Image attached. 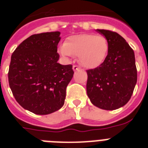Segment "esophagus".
I'll return each mask as SVG.
<instances>
[{"label": "esophagus", "mask_w": 148, "mask_h": 148, "mask_svg": "<svg viewBox=\"0 0 148 148\" xmlns=\"http://www.w3.org/2000/svg\"><path fill=\"white\" fill-rule=\"evenodd\" d=\"M80 69V67L78 66H77V65H73V70H74V71H78Z\"/></svg>", "instance_id": "obj_1"}]
</instances>
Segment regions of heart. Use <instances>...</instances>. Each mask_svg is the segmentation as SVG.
<instances>
[{
	"instance_id": "b5f03b06",
	"label": "heart",
	"mask_w": 148,
	"mask_h": 148,
	"mask_svg": "<svg viewBox=\"0 0 148 148\" xmlns=\"http://www.w3.org/2000/svg\"><path fill=\"white\" fill-rule=\"evenodd\" d=\"M109 44L105 37L93 34H83L67 38L59 47L64 58L78 56L79 62L86 68H95L104 62L107 58Z\"/></svg>"
}]
</instances>
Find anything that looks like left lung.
Listing matches in <instances>:
<instances>
[{
  "label": "left lung",
  "mask_w": 148,
  "mask_h": 148,
  "mask_svg": "<svg viewBox=\"0 0 148 148\" xmlns=\"http://www.w3.org/2000/svg\"><path fill=\"white\" fill-rule=\"evenodd\" d=\"M96 31L107 38L109 51L102 64L87 71V94L90 102L97 108L116 110L128 102L137 83L134 52L116 32Z\"/></svg>",
  "instance_id": "8db88e82"
}]
</instances>
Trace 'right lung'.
Returning <instances> with one entry per match:
<instances>
[{
    "mask_svg": "<svg viewBox=\"0 0 148 148\" xmlns=\"http://www.w3.org/2000/svg\"><path fill=\"white\" fill-rule=\"evenodd\" d=\"M59 31L30 36L11 55L8 71L10 90L24 109L45 115L62 108L71 81L72 65L58 63Z\"/></svg>",
    "mask_w": 148,
    "mask_h": 148,
    "instance_id": "right-lung-1",
    "label": "right lung"
}]
</instances>
